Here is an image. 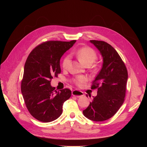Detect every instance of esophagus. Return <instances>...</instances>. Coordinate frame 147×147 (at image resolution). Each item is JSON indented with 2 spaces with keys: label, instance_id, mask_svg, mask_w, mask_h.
I'll list each match as a JSON object with an SVG mask.
<instances>
[{
  "label": "esophagus",
  "instance_id": "esophagus-1",
  "mask_svg": "<svg viewBox=\"0 0 147 147\" xmlns=\"http://www.w3.org/2000/svg\"><path fill=\"white\" fill-rule=\"evenodd\" d=\"M72 95L75 96L78 98H79V97L83 96L84 95V94H83V92H82L81 91H79L78 90H74L72 91Z\"/></svg>",
  "mask_w": 147,
  "mask_h": 147
}]
</instances>
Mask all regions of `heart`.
I'll return each instance as SVG.
<instances>
[{"label": "heart", "instance_id": "1", "mask_svg": "<svg viewBox=\"0 0 147 147\" xmlns=\"http://www.w3.org/2000/svg\"><path fill=\"white\" fill-rule=\"evenodd\" d=\"M76 55L78 57L80 63L85 66H90L96 60L98 56L96 52L94 49L90 47H83L79 49L75 52ZM70 57L67 55L64 57L62 61L61 65L63 68H66L68 65ZM87 80V78L83 76H79L73 79V82L78 86H81Z\"/></svg>", "mask_w": 147, "mask_h": 147}]
</instances>
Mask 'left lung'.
Here are the masks:
<instances>
[{"mask_svg":"<svg viewBox=\"0 0 147 147\" xmlns=\"http://www.w3.org/2000/svg\"><path fill=\"white\" fill-rule=\"evenodd\" d=\"M90 42L101 52L103 64L91 86L92 89H98L97 95L83 113L91 120L102 121L112 117L124 102L128 74L124 62L110 44Z\"/></svg>","mask_w":147,"mask_h":147,"instance_id":"obj_1","label":"left lung"}]
</instances>
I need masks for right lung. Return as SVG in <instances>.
Instances as JSON below:
<instances>
[{
    "label": "right lung",
    "instance_id": "obj_1",
    "mask_svg": "<svg viewBox=\"0 0 147 147\" xmlns=\"http://www.w3.org/2000/svg\"><path fill=\"white\" fill-rule=\"evenodd\" d=\"M76 42H43L33 49L26 60L21 90L28 112L38 121L47 123L58 119L63 113L64 102L71 95L67 88L57 91L51 82L61 73V57Z\"/></svg>",
    "mask_w": 147,
    "mask_h": 147
}]
</instances>
